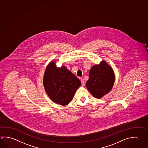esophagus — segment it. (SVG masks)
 Wrapping results in <instances>:
<instances>
[{"mask_svg":"<svg viewBox=\"0 0 148 148\" xmlns=\"http://www.w3.org/2000/svg\"><path fill=\"white\" fill-rule=\"evenodd\" d=\"M80 80L82 83V85L85 86V82L84 81V79H83V78H80Z\"/></svg>","mask_w":148,"mask_h":148,"instance_id":"1","label":"esophagus"}]
</instances>
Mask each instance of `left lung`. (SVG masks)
<instances>
[{"label":"left lung","instance_id":"8db88e82","mask_svg":"<svg viewBox=\"0 0 148 148\" xmlns=\"http://www.w3.org/2000/svg\"><path fill=\"white\" fill-rule=\"evenodd\" d=\"M114 80L112 69L106 62L102 61L100 64L91 68L86 85L93 97L101 98L111 90Z\"/></svg>","mask_w":148,"mask_h":148}]
</instances>
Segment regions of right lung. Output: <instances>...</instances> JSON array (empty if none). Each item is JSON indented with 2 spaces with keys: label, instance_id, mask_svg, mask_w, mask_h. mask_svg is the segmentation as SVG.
I'll return each instance as SVG.
<instances>
[{
  "label": "right lung",
  "instance_id": "add662e5",
  "mask_svg": "<svg viewBox=\"0 0 148 148\" xmlns=\"http://www.w3.org/2000/svg\"><path fill=\"white\" fill-rule=\"evenodd\" d=\"M80 85L79 79L64 66L57 68L55 62L47 66L44 76V86L52 101L62 106L67 105L72 100Z\"/></svg>",
  "mask_w": 148,
  "mask_h": 148
}]
</instances>
